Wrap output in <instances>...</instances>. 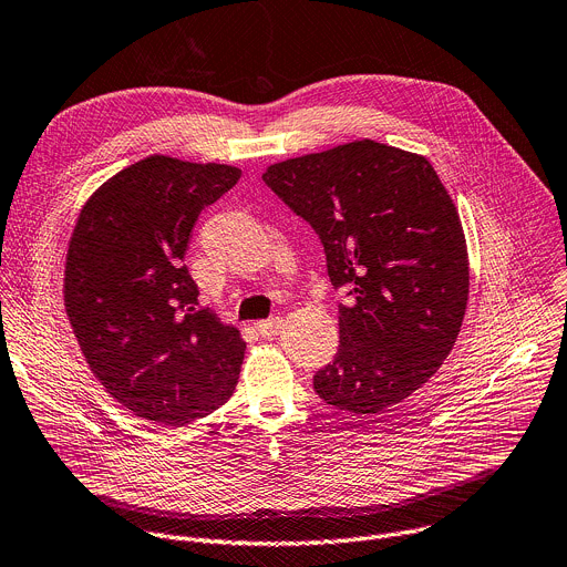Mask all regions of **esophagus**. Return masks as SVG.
Listing matches in <instances>:
<instances>
[{
	"label": "esophagus",
	"instance_id": "obj_1",
	"mask_svg": "<svg viewBox=\"0 0 567 567\" xmlns=\"http://www.w3.org/2000/svg\"><path fill=\"white\" fill-rule=\"evenodd\" d=\"M282 330V319L280 317H274V319H264L257 323V332L261 337H274Z\"/></svg>",
	"mask_w": 567,
	"mask_h": 567
}]
</instances>
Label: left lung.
<instances>
[{
  "instance_id": "obj_1",
  "label": "left lung",
  "mask_w": 567,
  "mask_h": 567,
  "mask_svg": "<svg viewBox=\"0 0 567 567\" xmlns=\"http://www.w3.org/2000/svg\"><path fill=\"white\" fill-rule=\"evenodd\" d=\"M271 192L319 235L339 303V349L315 392L353 414L422 388L454 349L470 267L461 216L433 166L375 141L274 164Z\"/></svg>"
}]
</instances>
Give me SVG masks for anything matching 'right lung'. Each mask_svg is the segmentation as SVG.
<instances>
[{
	"mask_svg": "<svg viewBox=\"0 0 567 567\" xmlns=\"http://www.w3.org/2000/svg\"><path fill=\"white\" fill-rule=\"evenodd\" d=\"M241 171L153 155L104 182L65 257V312L106 392L138 417L182 426L237 388L246 344L198 306L184 264L200 212Z\"/></svg>",
	"mask_w": 567,
	"mask_h": 567,
	"instance_id": "1",
	"label": "right lung"
}]
</instances>
